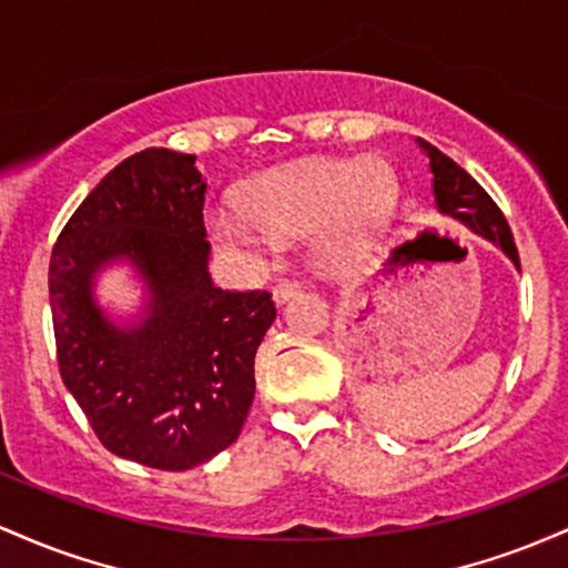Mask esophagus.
I'll return each instance as SVG.
<instances>
[{
  "label": "esophagus",
  "mask_w": 568,
  "mask_h": 568,
  "mask_svg": "<svg viewBox=\"0 0 568 568\" xmlns=\"http://www.w3.org/2000/svg\"><path fill=\"white\" fill-rule=\"evenodd\" d=\"M297 292H301V286H297L295 282H286V278H282V282L273 284L271 295H273V301H276V305H282L290 301V297H295Z\"/></svg>",
  "instance_id": "obj_1"
}]
</instances>
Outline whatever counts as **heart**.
Listing matches in <instances>:
<instances>
[{
	"instance_id": "b5f03b06",
	"label": "heart",
	"mask_w": 568,
	"mask_h": 568,
	"mask_svg": "<svg viewBox=\"0 0 568 568\" xmlns=\"http://www.w3.org/2000/svg\"><path fill=\"white\" fill-rule=\"evenodd\" d=\"M397 203L386 163L314 158L254 176L239 195L241 212L209 209L206 227L220 244L250 252L265 250L273 235L314 231L316 257L346 267L384 241Z\"/></svg>"
}]
</instances>
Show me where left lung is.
Wrapping results in <instances>:
<instances>
[{
  "label": "left lung",
  "instance_id": "left-lung-1",
  "mask_svg": "<svg viewBox=\"0 0 568 568\" xmlns=\"http://www.w3.org/2000/svg\"><path fill=\"white\" fill-rule=\"evenodd\" d=\"M416 142L424 150V155L429 158L432 193H435L437 212L450 216V220H458L473 233L483 235L490 244L499 246L520 271V257L513 231H509L505 214H501V209L496 206L494 199H490L486 190L462 165L450 161L448 155H443L435 144L424 142V139H416Z\"/></svg>",
  "mask_w": 568,
  "mask_h": 568
}]
</instances>
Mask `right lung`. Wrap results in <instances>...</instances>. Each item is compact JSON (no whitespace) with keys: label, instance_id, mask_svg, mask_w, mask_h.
<instances>
[{"label":"right lung","instance_id":"obj_1","mask_svg":"<svg viewBox=\"0 0 568 568\" xmlns=\"http://www.w3.org/2000/svg\"><path fill=\"white\" fill-rule=\"evenodd\" d=\"M206 182L195 155L146 146L114 165L50 257L59 369L114 456L182 473L235 443L254 399V354L276 318L263 290L209 276ZM123 262L143 290L125 312L98 278Z\"/></svg>","mask_w":568,"mask_h":568}]
</instances>
